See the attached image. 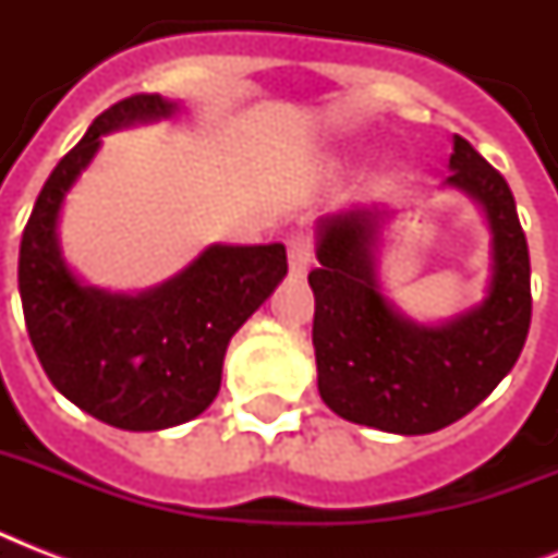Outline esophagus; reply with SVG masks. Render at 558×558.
Wrapping results in <instances>:
<instances>
[{"label": "esophagus", "mask_w": 558, "mask_h": 558, "mask_svg": "<svg viewBox=\"0 0 558 558\" xmlns=\"http://www.w3.org/2000/svg\"><path fill=\"white\" fill-rule=\"evenodd\" d=\"M289 252V271L295 275V278H304L310 266H313V243H310V236L306 234H292L287 243Z\"/></svg>", "instance_id": "obj_1"}]
</instances>
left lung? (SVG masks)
Wrapping results in <instances>:
<instances>
[{
  "instance_id": "left-lung-1",
  "label": "left lung",
  "mask_w": 558,
  "mask_h": 558,
  "mask_svg": "<svg viewBox=\"0 0 558 558\" xmlns=\"http://www.w3.org/2000/svg\"><path fill=\"white\" fill-rule=\"evenodd\" d=\"M442 187L475 202L489 228V280L481 304L440 324L393 306L379 280L381 231L393 214L353 208L318 219L310 271L318 393L350 423L432 434L481 405L527 341L530 252L510 185L454 135Z\"/></svg>"
}]
</instances>
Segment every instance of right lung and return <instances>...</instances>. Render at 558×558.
<instances>
[{
	"mask_svg": "<svg viewBox=\"0 0 558 558\" xmlns=\"http://www.w3.org/2000/svg\"><path fill=\"white\" fill-rule=\"evenodd\" d=\"M177 112V100L161 95H133L100 112L51 170L22 231L20 298L39 365L69 402L124 432H161L199 416L219 393L231 336L287 278L283 243H214L142 292H109L74 275L57 226L100 135Z\"/></svg>",
	"mask_w": 558,
	"mask_h": 558,
	"instance_id": "1",
	"label": "right lung"
}]
</instances>
